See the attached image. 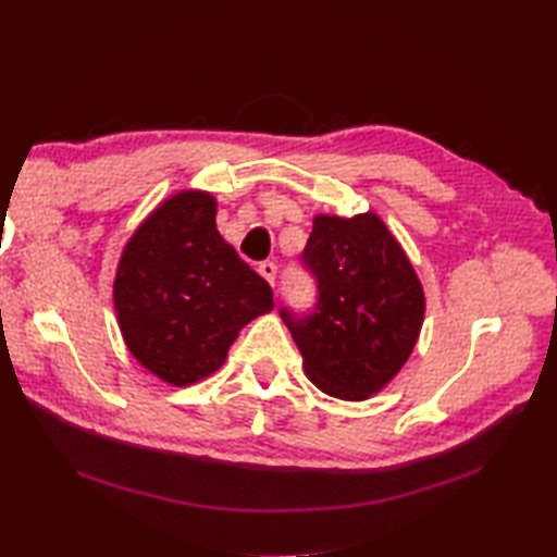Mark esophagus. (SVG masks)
Masks as SVG:
<instances>
[{"instance_id": "esophagus-1", "label": "esophagus", "mask_w": 557, "mask_h": 557, "mask_svg": "<svg viewBox=\"0 0 557 557\" xmlns=\"http://www.w3.org/2000/svg\"><path fill=\"white\" fill-rule=\"evenodd\" d=\"M260 277H263L270 287H275V277H277V265L272 260H265V263L258 265Z\"/></svg>"}]
</instances>
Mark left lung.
Listing matches in <instances>:
<instances>
[{
	"mask_svg": "<svg viewBox=\"0 0 557 557\" xmlns=\"http://www.w3.org/2000/svg\"><path fill=\"white\" fill-rule=\"evenodd\" d=\"M304 260L318 277L315 313L282 311L309 381L325 395L363 401L411 357L423 325V285L381 215H313Z\"/></svg>",
	"mask_w": 557,
	"mask_h": 557,
	"instance_id": "obj_1",
	"label": "left lung"
}]
</instances>
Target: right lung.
Masks as SVG:
<instances>
[{
    "label": "right lung",
    "mask_w": 557,
    "mask_h": 557,
    "mask_svg": "<svg viewBox=\"0 0 557 557\" xmlns=\"http://www.w3.org/2000/svg\"><path fill=\"white\" fill-rule=\"evenodd\" d=\"M215 215V196L182 188L138 224L116 263L124 345L174 387L222 369L242 327L272 311L268 282L222 239Z\"/></svg>",
    "instance_id": "obj_1"
}]
</instances>
